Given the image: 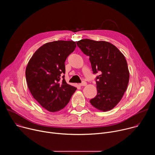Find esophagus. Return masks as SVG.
<instances>
[{
	"label": "esophagus",
	"instance_id": "34e87169",
	"mask_svg": "<svg viewBox=\"0 0 155 155\" xmlns=\"http://www.w3.org/2000/svg\"><path fill=\"white\" fill-rule=\"evenodd\" d=\"M86 84H87V83H86V81H83L82 83H81L79 84V85H80V86H86Z\"/></svg>",
	"mask_w": 155,
	"mask_h": 155
}]
</instances>
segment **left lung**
Listing matches in <instances>:
<instances>
[{
	"label": "left lung",
	"mask_w": 155,
	"mask_h": 155,
	"mask_svg": "<svg viewBox=\"0 0 155 155\" xmlns=\"http://www.w3.org/2000/svg\"><path fill=\"white\" fill-rule=\"evenodd\" d=\"M76 42L82 52L90 56L93 73L100 74L96 77L97 95L90 103L102 112L112 110L122 99L129 83L124 56L108 41L85 38Z\"/></svg>",
	"instance_id": "1"
}]
</instances>
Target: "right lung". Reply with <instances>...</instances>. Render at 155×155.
<instances>
[{
    "instance_id": "1",
    "label": "right lung",
    "mask_w": 155,
    "mask_h": 155,
    "mask_svg": "<svg viewBox=\"0 0 155 155\" xmlns=\"http://www.w3.org/2000/svg\"><path fill=\"white\" fill-rule=\"evenodd\" d=\"M76 47L74 41L58 40L40 47L26 69L29 90L40 105L51 112L59 111L69 103L77 87L59 81L65 74V61Z\"/></svg>"
}]
</instances>
